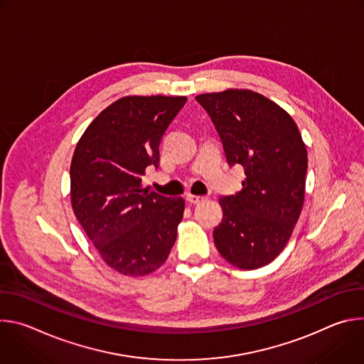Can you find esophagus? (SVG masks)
I'll list each match as a JSON object with an SVG mask.
<instances>
[{
    "instance_id": "1",
    "label": "esophagus",
    "mask_w": 364,
    "mask_h": 364,
    "mask_svg": "<svg viewBox=\"0 0 364 364\" xmlns=\"http://www.w3.org/2000/svg\"><path fill=\"white\" fill-rule=\"evenodd\" d=\"M186 200H187L188 203H191V204H198V203L204 201L205 197H203V196H194V194H187V196H186Z\"/></svg>"
}]
</instances>
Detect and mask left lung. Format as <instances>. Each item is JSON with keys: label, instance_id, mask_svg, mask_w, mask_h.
<instances>
[{"label": "left lung", "instance_id": "left-lung-1", "mask_svg": "<svg viewBox=\"0 0 364 364\" xmlns=\"http://www.w3.org/2000/svg\"><path fill=\"white\" fill-rule=\"evenodd\" d=\"M196 100L209 114L230 167L242 166L236 194L222 196L223 220L215 245L232 265L256 269L285 247L299 218L308 167L294 119L275 102L252 90L204 93Z\"/></svg>", "mask_w": 364, "mask_h": 364}]
</instances>
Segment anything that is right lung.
Listing matches in <instances>:
<instances>
[{"label": "right lung", "mask_w": 364, "mask_h": 364, "mask_svg": "<svg viewBox=\"0 0 364 364\" xmlns=\"http://www.w3.org/2000/svg\"><path fill=\"white\" fill-rule=\"evenodd\" d=\"M184 96H127L103 109L76 145L70 164L73 212L112 269L142 277L168 257L184 198L141 187L160 166L161 138Z\"/></svg>", "instance_id": "add662e5"}]
</instances>
